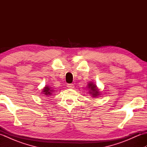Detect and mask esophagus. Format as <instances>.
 Returning <instances> with one entry per match:
<instances>
[{"label": "esophagus", "instance_id": "1", "mask_svg": "<svg viewBox=\"0 0 147 147\" xmlns=\"http://www.w3.org/2000/svg\"><path fill=\"white\" fill-rule=\"evenodd\" d=\"M67 86L68 87V88H74V85L73 83H70V84H67Z\"/></svg>", "mask_w": 147, "mask_h": 147}]
</instances>
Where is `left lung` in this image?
<instances>
[{
  "label": "left lung",
  "instance_id": "8db88e82",
  "mask_svg": "<svg viewBox=\"0 0 147 147\" xmlns=\"http://www.w3.org/2000/svg\"><path fill=\"white\" fill-rule=\"evenodd\" d=\"M88 86H88V88H90V90H92V92H90V93H91V94L93 95H92L93 96H98V95L100 94V93H99V92L98 91L97 88H96V85H93V83H90Z\"/></svg>",
  "mask_w": 147,
  "mask_h": 147
}]
</instances>
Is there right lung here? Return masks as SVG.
Masks as SVG:
<instances>
[{"label": "right lung", "mask_w": 147, "mask_h": 147, "mask_svg": "<svg viewBox=\"0 0 147 147\" xmlns=\"http://www.w3.org/2000/svg\"><path fill=\"white\" fill-rule=\"evenodd\" d=\"M53 92H54V90H53L51 88V87H49V86H45V88L43 89V93H44L45 95H47V96H49V95H51L52 93H53Z\"/></svg>", "instance_id": "add662e5"}]
</instances>
